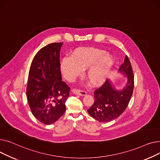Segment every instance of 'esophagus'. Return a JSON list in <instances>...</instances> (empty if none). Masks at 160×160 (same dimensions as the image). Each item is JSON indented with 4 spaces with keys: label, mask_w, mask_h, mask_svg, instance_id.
Instances as JSON below:
<instances>
[{
    "label": "esophagus",
    "mask_w": 160,
    "mask_h": 160,
    "mask_svg": "<svg viewBox=\"0 0 160 160\" xmlns=\"http://www.w3.org/2000/svg\"><path fill=\"white\" fill-rule=\"evenodd\" d=\"M72 92L73 93H75V94L76 95H79V96H85L87 94V92L85 91L84 90H78V89H76V88H74L72 90Z\"/></svg>",
    "instance_id": "1"
}]
</instances>
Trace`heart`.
I'll use <instances>...</instances> for the list:
<instances>
[{
    "instance_id": "heart-1",
    "label": "heart",
    "mask_w": 160,
    "mask_h": 160,
    "mask_svg": "<svg viewBox=\"0 0 160 160\" xmlns=\"http://www.w3.org/2000/svg\"><path fill=\"white\" fill-rule=\"evenodd\" d=\"M114 64V59L107 52L97 48H81L71 57H66L61 62V71L64 78L72 81L86 70L84 76L92 86H99L108 77Z\"/></svg>"
}]
</instances>
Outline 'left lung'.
Masks as SVG:
<instances>
[{"label": "left lung", "instance_id": "left-lung-1", "mask_svg": "<svg viewBox=\"0 0 160 160\" xmlns=\"http://www.w3.org/2000/svg\"><path fill=\"white\" fill-rule=\"evenodd\" d=\"M127 74L126 87L117 90L108 79L94 92V102L87 110L93 119L99 122H109L118 118L127 108L134 90V79L132 66L127 55L119 70Z\"/></svg>", "mask_w": 160, "mask_h": 160}]
</instances>
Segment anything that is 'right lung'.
Instances as JSON below:
<instances>
[{"label": "right lung", "instance_id": "obj_1", "mask_svg": "<svg viewBox=\"0 0 160 160\" xmlns=\"http://www.w3.org/2000/svg\"><path fill=\"white\" fill-rule=\"evenodd\" d=\"M62 45L54 42L42 48L35 55L28 75V104L34 117L45 125L55 123L64 114L69 96L70 88L61 77Z\"/></svg>", "mask_w": 160, "mask_h": 160}]
</instances>
